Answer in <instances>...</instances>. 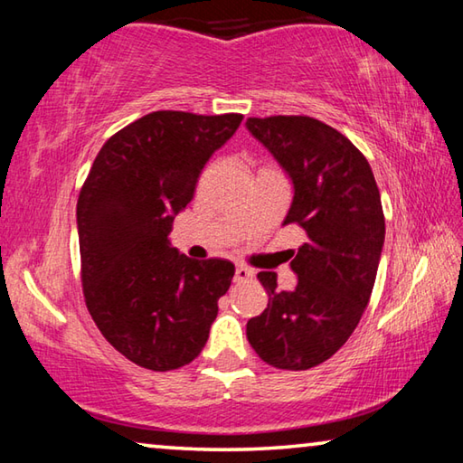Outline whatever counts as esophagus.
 Returning a JSON list of instances; mask_svg holds the SVG:
<instances>
[{"instance_id": "1", "label": "esophagus", "mask_w": 463, "mask_h": 463, "mask_svg": "<svg viewBox=\"0 0 463 463\" xmlns=\"http://www.w3.org/2000/svg\"><path fill=\"white\" fill-rule=\"evenodd\" d=\"M250 278H253V271L245 268V265H237V269H234V281L237 284H245Z\"/></svg>"}]
</instances>
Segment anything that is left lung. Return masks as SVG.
I'll list each match as a JSON object with an SVG mask.
<instances>
[{
	"mask_svg": "<svg viewBox=\"0 0 463 463\" xmlns=\"http://www.w3.org/2000/svg\"><path fill=\"white\" fill-rule=\"evenodd\" d=\"M247 130L294 185L284 224L308 237L289 263L292 292L278 289L273 271L257 276L269 302L247 339L278 370H310L343 347L370 302L386 234L380 192L365 156L325 122L269 116L249 118Z\"/></svg>",
	"mask_w": 463,
	"mask_h": 463,
	"instance_id": "left-lung-1",
	"label": "left lung"
}]
</instances>
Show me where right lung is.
<instances>
[{
    "instance_id": "1",
    "label": "right lung",
    "mask_w": 463,
    "mask_h": 463,
    "mask_svg": "<svg viewBox=\"0 0 463 463\" xmlns=\"http://www.w3.org/2000/svg\"><path fill=\"white\" fill-rule=\"evenodd\" d=\"M241 114L161 109L116 132L77 200L85 304L101 335L132 364L169 372L200 355L234 265L171 247L174 218L192 202L210 156Z\"/></svg>"
}]
</instances>
